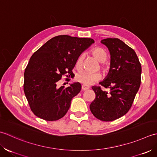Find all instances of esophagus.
I'll return each instance as SVG.
<instances>
[{
  "label": "esophagus",
  "mask_w": 157,
  "mask_h": 157,
  "mask_svg": "<svg viewBox=\"0 0 157 157\" xmlns=\"http://www.w3.org/2000/svg\"><path fill=\"white\" fill-rule=\"evenodd\" d=\"M81 88H82V91H85V90H87V89H89V86H87V85H82Z\"/></svg>",
  "instance_id": "obj_1"
}]
</instances>
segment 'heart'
Masks as SVG:
<instances>
[{"label":"heart","instance_id":"obj_1","mask_svg":"<svg viewBox=\"0 0 157 157\" xmlns=\"http://www.w3.org/2000/svg\"><path fill=\"white\" fill-rule=\"evenodd\" d=\"M91 54L100 63H104L107 59V54L105 53L104 49H102L101 48H94V49L91 51ZM83 60H84V55H83V54H81V55L78 56L76 62V67L78 70H81L82 68L83 64ZM101 68L104 70L105 69L103 65L101 66ZM101 78V75L100 73L99 72L90 73L86 71H82L78 73L77 75L76 76V81L82 83V84L84 85H92L94 84V83L100 81Z\"/></svg>","mask_w":157,"mask_h":157}]
</instances>
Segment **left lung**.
<instances>
[{
  "label": "left lung",
  "instance_id": "left-lung-1",
  "mask_svg": "<svg viewBox=\"0 0 157 157\" xmlns=\"http://www.w3.org/2000/svg\"><path fill=\"white\" fill-rule=\"evenodd\" d=\"M101 43L109 50L110 67L100 84L109 92L92 87L95 98L89 108L99 120L112 121L124 116L132 107L141 83L142 67L135 51L119 38H105Z\"/></svg>",
  "mask_w": 157,
  "mask_h": 157
}]
</instances>
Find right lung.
Returning <instances> with one entry per match:
<instances>
[{"label": "right lung", "instance_id": "add662e5", "mask_svg": "<svg viewBox=\"0 0 157 157\" xmlns=\"http://www.w3.org/2000/svg\"><path fill=\"white\" fill-rule=\"evenodd\" d=\"M93 43L92 38L59 35L48 40L31 56L24 72V91L36 117L52 121L66 114L81 85L73 82L68 87H58L57 82L62 76L73 75L76 59Z\"/></svg>", "mask_w": 157, "mask_h": 157}]
</instances>
